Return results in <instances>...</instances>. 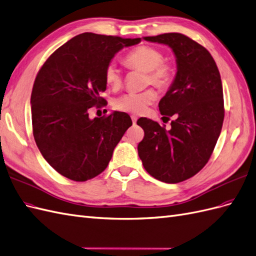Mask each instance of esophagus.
<instances>
[{"instance_id": "obj_1", "label": "esophagus", "mask_w": 256, "mask_h": 256, "mask_svg": "<svg viewBox=\"0 0 256 256\" xmlns=\"http://www.w3.org/2000/svg\"><path fill=\"white\" fill-rule=\"evenodd\" d=\"M131 120H132V124H134V125H136V116H134V115H132V116H131Z\"/></svg>"}]
</instances>
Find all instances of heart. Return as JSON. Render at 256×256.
<instances>
[{
    "label": "heart",
    "mask_w": 256,
    "mask_h": 256,
    "mask_svg": "<svg viewBox=\"0 0 256 256\" xmlns=\"http://www.w3.org/2000/svg\"><path fill=\"white\" fill-rule=\"evenodd\" d=\"M124 64L130 70L144 72V86L153 85L160 90L167 89L174 76V66L164 61L162 52L153 46L136 47L126 54ZM104 80L108 86L114 90L122 86V75L114 62L106 66ZM155 100L156 92L153 89H145L141 92H130L118 96L114 101V106L122 112L140 114Z\"/></svg>",
    "instance_id": "1"
}]
</instances>
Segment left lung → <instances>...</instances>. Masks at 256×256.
Returning a JSON list of instances; mask_svg holds the SVG:
<instances>
[{
	"label": "left lung",
	"mask_w": 256,
	"mask_h": 256,
	"mask_svg": "<svg viewBox=\"0 0 256 256\" xmlns=\"http://www.w3.org/2000/svg\"><path fill=\"white\" fill-rule=\"evenodd\" d=\"M143 38L171 47L178 72L158 104L162 118L174 117L171 128L146 117L138 120L144 130L138 153L152 176L174 184L194 176L210 160L224 120L222 80L211 54L184 34Z\"/></svg>",
	"instance_id": "left-lung-1"
}]
</instances>
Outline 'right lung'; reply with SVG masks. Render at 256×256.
<instances>
[{
    "label": "right lung",
    "instance_id": "obj_1",
    "mask_svg": "<svg viewBox=\"0 0 256 256\" xmlns=\"http://www.w3.org/2000/svg\"><path fill=\"white\" fill-rule=\"evenodd\" d=\"M141 38L82 33L54 50L36 75L31 94L32 129L40 154L58 174L84 182L99 176L132 125L114 112L89 118V110L106 106V66L122 47Z\"/></svg>",
    "mask_w": 256,
    "mask_h": 256
}]
</instances>
